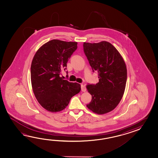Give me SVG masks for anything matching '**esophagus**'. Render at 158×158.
<instances>
[{
  "label": "esophagus",
  "mask_w": 158,
  "mask_h": 158,
  "mask_svg": "<svg viewBox=\"0 0 158 158\" xmlns=\"http://www.w3.org/2000/svg\"><path fill=\"white\" fill-rule=\"evenodd\" d=\"M81 91H83V92H85V91H86V87L85 86V85H81Z\"/></svg>",
  "instance_id": "esophagus-1"
}]
</instances>
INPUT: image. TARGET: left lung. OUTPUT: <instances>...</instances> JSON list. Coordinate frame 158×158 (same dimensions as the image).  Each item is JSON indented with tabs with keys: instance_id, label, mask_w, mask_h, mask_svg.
Segmentation results:
<instances>
[{
	"instance_id": "8db88e82",
	"label": "left lung",
	"mask_w": 158,
	"mask_h": 158,
	"mask_svg": "<svg viewBox=\"0 0 158 158\" xmlns=\"http://www.w3.org/2000/svg\"><path fill=\"white\" fill-rule=\"evenodd\" d=\"M83 47L93 72H98L99 78L97 84L86 86L92 96L86 106L94 113L104 114L112 111L121 101L127 79V67L118 51L108 42H84Z\"/></svg>"
}]
</instances>
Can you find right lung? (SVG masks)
<instances>
[{
	"label": "right lung",
	"instance_id": "right-lung-1",
	"mask_svg": "<svg viewBox=\"0 0 158 158\" xmlns=\"http://www.w3.org/2000/svg\"><path fill=\"white\" fill-rule=\"evenodd\" d=\"M77 48L76 42L52 40L41 46L34 56L30 71L32 89L38 102L47 111H62L80 91V84L60 77L61 70L67 69L68 61Z\"/></svg>",
	"mask_w": 158,
	"mask_h": 158
}]
</instances>
